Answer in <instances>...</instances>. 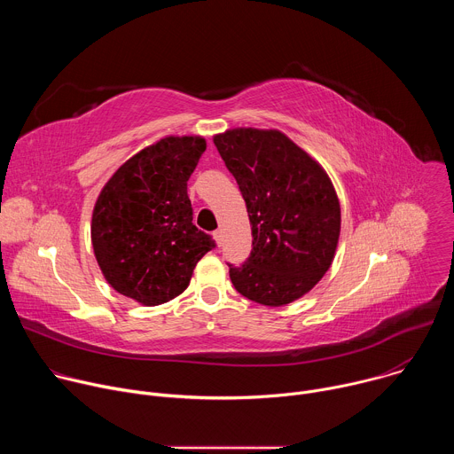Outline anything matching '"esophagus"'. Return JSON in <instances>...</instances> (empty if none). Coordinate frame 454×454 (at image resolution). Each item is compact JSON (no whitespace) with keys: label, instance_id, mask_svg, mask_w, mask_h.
I'll return each instance as SVG.
<instances>
[{"label":"esophagus","instance_id":"esophagus-1","mask_svg":"<svg viewBox=\"0 0 454 454\" xmlns=\"http://www.w3.org/2000/svg\"><path fill=\"white\" fill-rule=\"evenodd\" d=\"M212 235H214V239H215V242H217V246H221V240H223V233H221V231H219V230H215V231H214V233H212Z\"/></svg>","mask_w":454,"mask_h":454}]
</instances>
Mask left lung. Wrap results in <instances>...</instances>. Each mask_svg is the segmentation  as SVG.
<instances>
[{"mask_svg": "<svg viewBox=\"0 0 454 454\" xmlns=\"http://www.w3.org/2000/svg\"><path fill=\"white\" fill-rule=\"evenodd\" d=\"M214 144L237 179L253 235L247 261L230 266L231 284L261 305L301 298L329 271L340 240L329 174L278 129L235 127Z\"/></svg>", "mask_w": 454, "mask_h": 454, "instance_id": "obj_1", "label": "left lung"}]
</instances>
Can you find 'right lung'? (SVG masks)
Segmentation results:
<instances>
[{
  "label": "right lung",
  "instance_id": "1",
  "mask_svg": "<svg viewBox=\"0 0 454 454\" xmlns=\"http://www.w3.org/2000/svg\"><path fill=\"white\" fill-rule=\"evenodd\" d=\"M207 151L203 137H165L118 167L100 190L91 244L107 284L153 307L179 296L215 246L192 223L186 181Z\"/></svg>",
  "mask_w": 454,
  "mask_h": 454
}]
</instances>
